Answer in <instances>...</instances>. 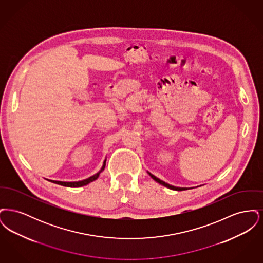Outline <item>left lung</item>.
I'll return each mask as SVG.
<instances>
[{
    "label": "left lung",
    "instance_id": "8db88e82",
    "mask_svg": "<svg viewBox=\"0 0 263 263\" xmlns=\"http://www.w3.org/2000/svg\"><path fill=\"white\" fill-rule=\"evenodd\" d=\"M149 175H150L151 177L154 179V180H156L157 182H159L160 184H162L163 186H165V187L170 188V189H173V190H177V191H180V190H186V189H190V188H185V187H175V186H173V185H170L168 183H166V182H164L163 180H161L160 178H158V177H156L155 175H152L150 173H148Z\"/></svg>",
    "mask_w": 263,
    "mask_h": 263
}]
</instances>
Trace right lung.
<instances>
[{"instance_id": "add662e5", "label": "right lung", "mask_w": 263, "mask_h": 263, "mask_svg": "<svg viewBox=\"0 0 263 263\" xmlns=\"http://www.w3.org/2000/svg\"><path fill=\"white\" fill-rule=\"evenodd\" d=\"M105 162H106V161H104V163H103V165H102L101 170H100V172H99L98 174H96V175H93L92 176L88 177L87 179H84V180H81V181H74V182H65V181H57V180H49V181L53 182V183H56V184H59V185L67 186V187H81V186L87 185V184H88L89 182H92L93 180L98 179V177L100 176V173H101V172L104 170V167H105Z\"/></svg>"}]
</instances>
